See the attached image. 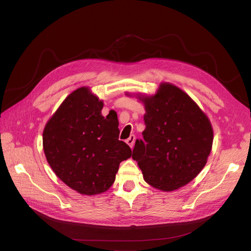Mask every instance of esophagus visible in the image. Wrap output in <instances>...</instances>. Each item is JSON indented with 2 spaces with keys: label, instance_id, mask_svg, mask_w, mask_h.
Wrapping results in <instances>:
<instances>
[{
  "label": "esophagus",
  "instance_id": "esophagus-1",
  "mask_svg": "<svg viewBox=\"0 0 251 251\" xmlns=\"http://www.w3.org/2000/svg\"><path fill=\"white\" fill-rule=\"evenodd\" d=\"M126 142H127V144L131 149H133L134 142H135V136L134 135H130V137L126 140Z\"/></svg>",
  "mask_w": 251,
  "mask_h": 251
}]
</instances>
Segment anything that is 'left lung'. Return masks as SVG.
Wrapping results in <instances>:
<instances>
[{"label": "left lung", "mask_w": 251, "mask_h": 251, "mask_svg": "<svg viewBox=\"0 0 251 251\" xmlns=\"http://www.w3.org/2000/svg\"><path fill=\"white\" fill-rule=\"evenodd\" d=\"M135 97L146 109V129L132 159L144 181L167 192L185 186L201 173L212 151L208 117L186 92L169 82H162L152 96Z\"/></svg>", "instance_id": "8db88e82"}]
</instances>
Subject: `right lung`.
Segmentation results:
<instances>
[{
  "label": "right lung",
  "instance_id": "add662e5",
  "mask_svg": "<svg viewBox=\"0 0 251 251\" xmlns=\"http://www.w3.org/2000/svg\"><path fill=\"white\" fill-rule=\"evenodd\" d=\"M103 101L87 86L66 98L47 122L43 147L51 170L83 195L107 191L131 149L119 140L117 116L103 117Z\"/></svg>",
  "mask_w": 251,
  "mask_h": 251
}]
</instances>
